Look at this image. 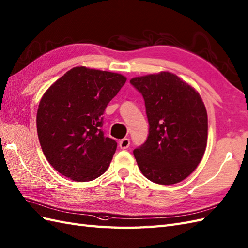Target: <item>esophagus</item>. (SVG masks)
I'll return each mask as SVG.
<instances>
[{
	"label": "esophagus",
	"instance_id": "1",
	"mask_svg": "<svg viewBox=\"0 0 248 248\" xmlns=\"http://www.w3.org/2000/svg\"><path fill=\"white\" fill-rule=\"evenodd\" d=\"M129 146H130L129 138H124V140L119 141V147H120V149H123V150H124V149H128Z\"/></svg>",
	"mask_w": 248,
	"mask_h": 248
}]
</instances>
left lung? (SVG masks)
<instances>
[{"label": "left lung", "mask_w": 248, "mask_h": 248, "mask_svg": "<svg viewBox=\"0 0 248 248\" xmlns=\"http://www.w3.org/2000/svg\"><path fill=\"white\" fill-rule=\"evenodd\" d=\"M130 82L145 99L150 125L146 142L133 151L138 168L160 185L182 182L206 150L208 118L202 98L170 72L135 77Z\"/></svg>", "instance_id": "left-lung-1"}]
</instances>
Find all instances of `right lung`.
<instances>
[{"mask_svg":"<svg viewBox=\"0 0 248 248\" xmlns=\"http://www.w3.org/2000/svg\"><path fill=\"white\" fill-rule=\"evenodd\" d=\"M122 74L76 66L40 100L37 132L54 169L75 182H90L110 166L117 142L101 131L108 103L125 83Z\"/></svg>","mask_w":248,"mask_h":248,"instance_id":"obj_1","label":"right lung"}]
</instances>
